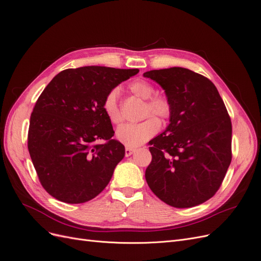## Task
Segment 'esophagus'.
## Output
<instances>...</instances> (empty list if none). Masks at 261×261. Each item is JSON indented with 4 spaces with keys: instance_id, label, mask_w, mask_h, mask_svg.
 <instances>
[{
    "instance_id": "esophagus-1",
    "label": "esophagus",
    "mask_w": 261,
    "mask_h": 261,
    "mask_svg": "<svg viewBox=\"0 0 261 261\" xmlns=\"http://www.w3.org/2000/svg\"><path fill=\"white\" fill-rule=\"evenodd\" d=\"M133 152H134V149L133 148H130V147L126 146V150H125V155L126 156H130Z\"/></svg>"
}]
</instances>
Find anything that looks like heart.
<instances>
[{"instance_id": "1", "label": "heart", "mask_w": 261, "mask_h": 261, "mask_svg": "<svg viewBox=\"0 0 261 261\" xmlns=\"http://www.w3.org/2000/svg\"><path fill=\"white\" fill-rule=\"evenodd\" d=\"M129 88L135 96L147 100L143 116L150 117L138 123H125L120 126L116 131V136L126 146L138 147L152 139L160 130V121L152 116H156L161 121H166L171 115L172 107L166 96L154 95L155 88L146 80L133 81ZM118 96L119 89L113 88L107 93L102 102L106 116L114 125H118L123 119L118 106Z\"/></svg>"}]
</instances>
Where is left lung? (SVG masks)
Segmentation results:
<instances>
[{
	"mask_svg": "<svg viewBox=\"0 0 261 261\" xmlns=\"http://www.w3.org/2000/svg\"><path fill=\"white\" fill-rule=\"evenodd\" d=\"M165 90L172 112L166 130L149 142L148 186L176 208L193 207L220 188L231 161V122L213 82L184 67L144 73Z\"/></svg>",
	"mask_w": 261,
	"mask_h": 261,
	"instance_id": "8db88e82",
	"label": "left lung"
}]
</instances>
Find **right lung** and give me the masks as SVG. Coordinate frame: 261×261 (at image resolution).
<instances>
[{"label": "right lung", "mask_w": 261, "mask_h": 261, "mask_svg": "<svg viewBox=\"0 0 261 261\" xmlns=\"http://www.w3.org/2000/svg\"><path fill=\"white\" fill-rule=\"evenodd\" d=\"M138 73V68L95 65L67 68L41 93L31 115L27 146L39 181L51 197L85 203L109 184L125 147L112 140L102 102L110 90Z\"/></svg>", "instance_id": "right-lung-1"}]
</instances>
